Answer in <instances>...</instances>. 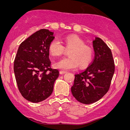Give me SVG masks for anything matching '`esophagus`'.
<instances>
[{
  "instance_id": "obj_1",
  "label": "esophagus",
  "mask_w": 130,
  "mask_h": 130,
  "mask_svg": "<svg viewBox=\"0 0 130 130\" xmlns=\"http://www.w3.org/2000/svg\"><path fill=\"white\" fill-rule=\"evenodd\" d=\"M66 73H67L66 71H64V70H60V73L61 74H64Z\"/></svg>"
}]
</instances>
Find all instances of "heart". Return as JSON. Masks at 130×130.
<instances>
[{"label": "heart", "instance_id": "heart-1", "mask_svg": "<svg viewBox=\"0 0 130 130\" xmlns=\"http://www.w3.org/2000/svg\"><path fill=\"white\" fill-rule=\"evenodd\" d=\"M64 46L58 39L55 38L49 44L48 50L51 56H61L65 51H69L67 58H64L53 63L54 68L70 70L86 66L91 62L94 50L91 45L85 44V41L76 35H69L63 38Z\"/></svg>", "mask_w": 130, "mask_h": 130}]
</instances>
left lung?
<instances>
[{
    "instance_id": "1",
    "label": "left lung",
    "mask_w": 130,
    "mask_h": 130,
    "mask_svg": "<svg viewBox=\"0 0 130 130\" xmlns=\"http://www.w3.org/2000/svg\"><path fill=\"white\" fill-rule=\"evenodd\" d=\"M93 47V61L86 69L75 74L71 88L76 100L84 104L96 102L107 93L115 72L111 50L104 41L96 37Z\"/></svg>"
}]
</instances>
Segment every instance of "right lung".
I'll use <instances>...</instances> for the list:
<instances>
[{
    "instance_id": "1",
    "label": "right lung",
    "mask_w": 130,
    "mask_h": 130,
    "mask_svg": "<svg viewBox=\"0 0 130 130\" xmlns=\"http://www.w3.org/2000/svg\"><path fill=\"white\" fill-rule=\"evenodd\" d=\"M53 32L41 29L24 41L18 50L13 69L18 88L26 100L37 103L48 98L59 75L51 67L48 47Z\"/></svg>"
}]
</instances>
